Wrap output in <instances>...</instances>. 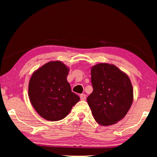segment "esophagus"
Returning a JSON list of instances; mask_svg holds the SVG:
<instances>
[{"instance_id":"obj_1","label":"esophagus","mask_w":157,"mask_h":157,"mask_svg":"<svg viewBox=\"0 0 157 157\" xmlns=\"http://www.w3.org/2000/svg\"><path fill=\"white\" fill-rule=\"evenodd\" d=\"M80 98H81V100L85 101L86 98V94H81L80 95Z\"/></svg>"}]
</instances>
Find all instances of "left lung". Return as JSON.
Listing matches in <instances>:
<instances>
[{
    "label": "left lung",
    "instance_id": "8db88e82",
    "mask_svg": "<svg viewBox=\"0 0 157 157\" xmlns=\"http://www.w3.org/2000/svg\"><path fill=\"white\" fill-rule=\"evenodd\" d=\"M93 92L87 97L94 119L102 126L117 123L125 117L133 102L128 76L112 64L98 63L91 69Z\"/></svg>",
    "mask_w": 157,
    "mask_h": 157
}]
</instances>
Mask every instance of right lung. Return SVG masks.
<instances>
[{
    "label": "right lung",
    "mask_w": 157,
    "mask_h": 157,
    "mask_svg": "<svg viewBox=\"0 0 157 157\" xmlns=\"http://www.w3.org/2000/svg\"><path fill=\"white\" fill-rule=\"evenodd\" d=\"M69 68L61 61H50L33 72L29 84L32 106L48 121L65 118L80 100L67 81Z\"/></svg>",
    "instance_id": "obj_1"
}]
</instances>
